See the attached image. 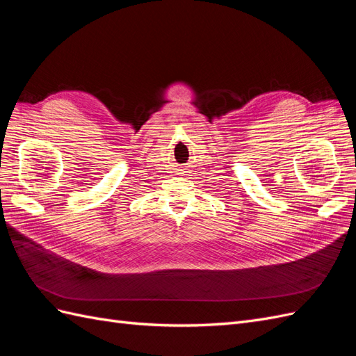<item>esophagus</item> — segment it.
Segmentation results:
<instances>
[{
    "instance_id": "1",
    "label": "esophagus",
    "mask_w": 356,
    "mask_h": 356,
    "mask_svg": "<svg viewBox=\"0 0 356 356\" xmlns=\"http://www.w3.org/2000/svg\"><path fill=\"white\" fill-rule=\"evenodd\" d=\"M179 174H182V172H179Z\"/></svg>"
}]
</instances>
